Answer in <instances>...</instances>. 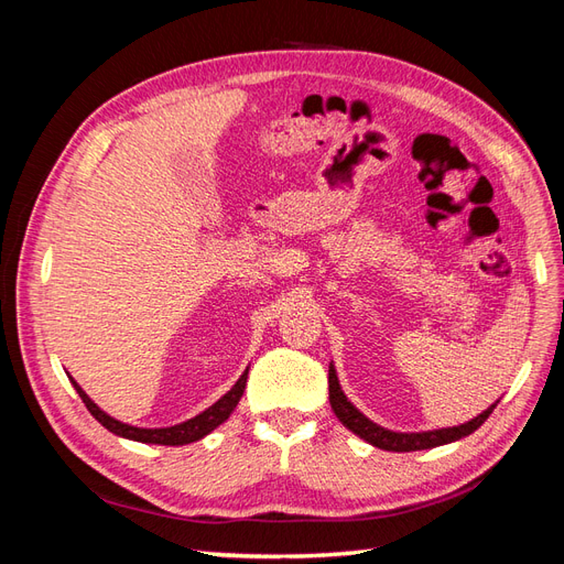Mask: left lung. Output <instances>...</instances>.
Listing matches in <instances>:
<instances>
[{"instance_id": "1", "label": "left lung", "mask_w": 564, "mask_h": 564, "mask_svg": "<svg viewBox=\"0 0 564 564\" xmlns=\"http://www.w3.org/2000/svg\"><path fill=\"white\" fill-rule=\"evenodd\" d=\"M329 402H332L336 419L344 423L348 431H352L357 437L369 442V445L386 449V452H419V449H433L440 445H449V442H456L460 437L475 433L489 419V414L494 412V406H497L499 400L491 406H487L482 414L470 419L468 423L452 425V429H437V431H423V433H395V431H388V429H383V425L367 419L360 409H357L346 398V392L340 390L336 369H334V365H329Z\"/></svg>"}]
</instances>
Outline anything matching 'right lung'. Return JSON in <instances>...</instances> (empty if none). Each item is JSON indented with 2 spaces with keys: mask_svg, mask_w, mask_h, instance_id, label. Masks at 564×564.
I'll list each match as a JSON object with an SVG mask.
<instances>
[{
  "mask_svg": "<svg viewBox=\"0 0 564 564\" xmlns=\"http://www.w3.org/2000/svg\"><path fill=\"white\" fill-rule=\"evenodd\" d=\"M247 373L249 369H245V373L240 379H237V383L226 392L224 398H220L218 402H214L209 409H204L202 414L187 419L183 423H176V425H169V429H135V425H129V423H122L112 419L110 414H106L104 409H100L87 392H84L79 388V383L70 377L75 390L79 392L82 402L87 404V409L91 412V416L100 423L106 425V429L119 437H127V440H133V442H145V445H169V447H178V445H191V442H197L202 440L204 435H209L214 429H218L220 423H224L232 412L237 402H240V398L245 395V386H247Z\"/></svg>",
  "mask_w": 564,
  "mask_h": 564,
  "instance_id": "obj_1",
  "label": "right lung"
}]
</instances>
